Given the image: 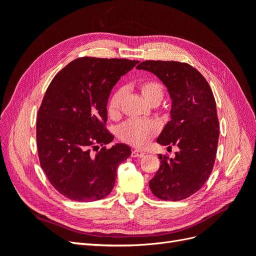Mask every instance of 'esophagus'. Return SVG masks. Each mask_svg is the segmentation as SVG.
I'll use <instances>...</instances> for the list:
<instances>
[{
  "label": "esophagus",
  "instance_id": "1",
  "mask_svg": "<svg viewBox=\"0 0 256 256\" xmlns=\"http://www.w3.org/2000/svg\"><path fill=\"white\" fill-rule=\"evenodd\" d=\"M144 154H145V152H142V150H134L132 152H131V157H134V158H141V157L144 156Z\"/></svg>",
  "mask_w": 256,
  "mask_h": 256
}]
</instances>
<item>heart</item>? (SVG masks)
Returning <instances> with one entry per match:
<instances>
[{
	"instance_id": "heart-1",
	"label": "heart",
	"mask_w": 256,
	"mask_h": 256,
	"mask_svg": "<svg viewBox=\"0 0 256 256\" xmlns=\"http://www.w3.org/2000/svg\"><path fill=\"white\" fill-rule=\"evenodd\" d=\"M138 90L147 102H160L164 97V88L161 84L154 80H146L138 84ZM124 90H115L106 104L109 116L115 118L120 110ZM159 132V125L154 120H130L118 128V136L122 141L136 147H143Z\"/></svg>"
}]
</instances>
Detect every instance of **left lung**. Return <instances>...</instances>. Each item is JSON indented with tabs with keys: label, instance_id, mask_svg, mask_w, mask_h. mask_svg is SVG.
Segmentation results:
<instances>
[{
	"label": "left lung",
	"instance_id": "obj_1",
	"mask_svg": "<svg viewBox=\"0 0 256 256\" xmlns=\"http://www.w3.org/2000/svg\"><path fill=\"white\" fill-rule=\"evenodd\" d=\"M136 68L157 76L168 88L171 120L157 143L180 148L174 158L159 154L160 168L150 188L164 200L187 198L203 187L214 164L219 120L212 90L202 74L187 63L145 60Z\"/></svg>",
	"mask_w": 256,
	"mask_h": 256
}]
</instances>
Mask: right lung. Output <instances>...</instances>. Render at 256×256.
<instances>
[{"label":"right lung","instance_id":"1","mask_svg":"<svg viewBox=\"0 0 256 256\" xmlns=\"http://www.w3.org/2000/svg\"><path fill=\"white\" fill-rule=\"evenodd\" d=\"M138 63L76 58L58 72L46 90L36 124L38 157L50 184L67 198H104L114 187L118 166L130 157L126 144L100 150L98 145L114 138L106 128L110 92Z\"/></svg>","mask_w":256,"mask_h":256}]
</instances>
